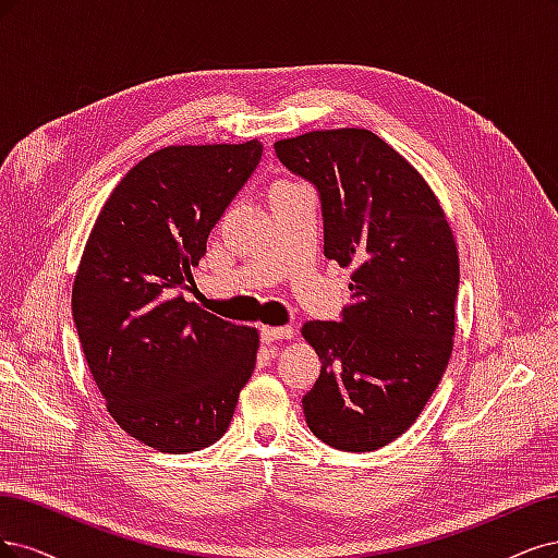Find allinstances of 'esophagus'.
I'll use <instances>...</instances> for the list:
<instances>
[{
  "label": "esophagus",
  "mask_w": 558,
  "mask_h": 558,
  "mask_svg": "<svg viewBox=\"0 0 558 558\" xmlns=\"http://www.w3.org/2000/svg\"><path fill=\"white\" fill-rule=\"evenodd\" d=\"M262 340L264 343H274V340H284V338H292L294 329L292 327H262Z\"/></svg>",
  "instance_id": "esophagus-1"
}]
</instances>
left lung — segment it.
Instances as JSON below:
<instances>
[{"mask_svg":"<svg viewBox=\"0 0 558 558\" xmlns=\"http://www.w3.org/2000/svg\"><path fill=\"white\" fill-rule=\"evenodd\" d=\"M274 148L319 194L325 257L354 266L340 322L301 329L322 359L303 415L322 442L373 452L415 424L452 354V229L420 171L368 130L308 132Z\"/></svg>","mask_w":558,"mask_h":558,"instance_id":"left-lung-1","label":"left lung"}]
</instances>
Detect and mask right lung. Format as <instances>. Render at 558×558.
Instances as JSON below:
<instances>
[{
    "label": "right lung",
    "mask_w": 558,
    "mask_h": 558,
    "mask_svg": "<svg viewBox=\"0 0 558 558\" xmlns=\"http://www.w3.org/2000/svg\"><path fill=\"white\" fill-rule=\"evenodd\" d=\"M255 141L169 146L128 171L89 231L71 292L111 417L167 454L220 440L257 362V329L185 301L210 229L262 159Z\"/></svg>",
    "instance_id": "right-lung-1"
}]
</instances>
